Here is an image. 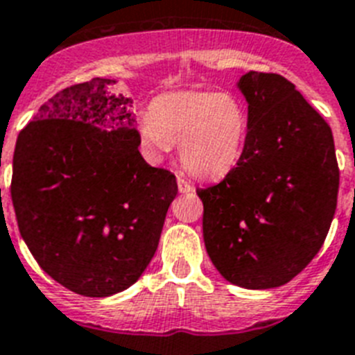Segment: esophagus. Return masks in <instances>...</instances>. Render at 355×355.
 I'll list each match as a JSON object with an SVG mask.
<instances>
[{"label":"esophagus","mask_w":355,"mask_h":355,"mask_svg":"<svg viewBox=\"0 0 355 355\" xmlns=\"http://www.w3.org/2000/svg\"><path fill=\"white\" fill-rule=\"evenodd\" d=\"M178 189H180L181 194H189V192L194 190V184L184 180V178H178Z\"/></svg>","instance_id":"esophagus-1"}]
</instances>
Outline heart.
I'll list each match as a JSON object with an SVG mask.
<instances>
[{
	"instance_id": "1",
	"label": "heart",
	"mask_w": 355,
	"mask_h": 355,
	"mask_svg": "<svg viewBox=\"0 0 355 355\" xmlns=\"http://www.w3.org/2000/svg\"><path fill=\"white\" fill-rule=\"evenodd\" d=\"M137 137L152 161H159L180 143V159L187 171L218 180L232 171L245 150L247 107L230 92L161 94L137 121Z\"/></svg>"
}]
</instances>
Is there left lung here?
<instances>
[{
    "label": "left lung",
    "mask_w": 355,
    "mask_h": 355,
    "mask_svg": "<svg viewBox=\"0 0 355 355\" xmlns=\"http://www.w3.org/2000/svg\"><path fill=\"white\" fill-rule=\"evenodd\" d=\"M248 103V137L237 165L198 189L203 239L232 285L276 288L323 247L338 205L339 168L329 123L279 74L237 83Z\"/></svg>",
    "instance_id": "left-lung-1"
}]
</instances>
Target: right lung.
Masks as SVG:
<instances>
[{
  "label": "right lung",
  "mask_w": 355,
  "mask_h": 355,
  "mask_svg": "<svg viewBox=\"0 0 355 355\" xmlns=\"http://www.w3.org/2000/svg\"><path fill=\"white\" fill-rule=\"evenodd\" d=\"M94 78L60 90L19 132L14 212L37 265L76 294L134 285L156 254L175 175L139 154L130 99Z\"/></svg>",
  "instance_id": "add662e5"
}]
</instances>
